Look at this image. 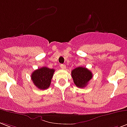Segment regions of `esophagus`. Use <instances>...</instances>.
<instances>
[{"mask_svg":"<svg viewBox=\"0 0 127 127\" xmlns=\"http://www.w3.org/2000/svg\"><path fill=\"white\" fill-rule=\"evenodd\" d=\"M60 67L62 69H65L66 68V66L64 64H60Z\"/></svg>","mask_w":127,"mask_h":127,"instance_id":"1","label":"esophagus"}]
</instances>
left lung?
Returning a JSON list of instances; mask_svg holds the SVG:
<instances>
[{"mask_svg": "<svg viewBox=\"0 0 127 127\" xmlns=\"http://www.w3.org/2000/svg\"><path fill=\"white\" fill-rule=\"evenodd\" d=\"M71 76L75 85L79 88H83L87 85L92 78V72L83 67H78L71 71Z\"/></svg>", "mask_w": 127, "mask_h": 127, "instance_id": "left-lung-1", "label": "left lung"}]
</instances>
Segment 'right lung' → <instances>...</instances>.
Here are the masks:
<instances>
[{"instance_id":"add662e5","label":"right lung","mask_w":127,"mask_h":127,"mask_svg":"<svg viewBox=\"0 0 127 127\" xmlns=\"http://www.w3.org/2000/svg\"><path fill=\"white\" fill-rule=\"evenodd\" d=\"M54 71L55 69H54L42 67L32 73L31 79L38 89L41 90L47 89L50 85Z\"/></svg>"}]
</instances>
